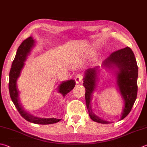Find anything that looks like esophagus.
<instances>
[{"label": "esophagus", "instance_id": "esophagus-1", "mask_svg": "<svg viewBox=\"0 0 147 147\" xmlns=\"http://www.w3.org/2000/svg\"><path fill=\"white\" fill-rule=\"evenodd\" d=\"M82 78H83V76L81 74H77L76 76V78H75V80H76V82L77 84H78L79 82H81L82 81Z\"/></svg>", "mask_w": 147, "mask_h": 147}]
</instances>
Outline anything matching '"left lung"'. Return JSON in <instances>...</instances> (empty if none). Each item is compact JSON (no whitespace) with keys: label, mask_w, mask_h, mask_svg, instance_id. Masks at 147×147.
<instances>
[{"label":"left lung","mask_w":147,"mask_h":147,"mask_svg":"<svg viewBox=\"0 0 147 147\" xmlns=\"http://www.w3.org/2000/svg\"><path fill=\"white\" fill-rule=\"evenodd\" d=\"M104 66L114 65L118 66L119 72L117 81L119 90L123 98L125 106L121 120L125 118L131 111L137 97L138 68L136 60L132 50L129 47L118 50L110 55L103 63ZM96 68H90L86 71L83 85L86 88L85 99L91 119L100 123H109V121L102 120L92 113L91 107V95L95 88L96 81Z\"/></svg>","instance_id":"obj_1"}]
</instances>
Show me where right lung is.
<instances>
[{"label":"right lung","instance_id":"add662e5","mask_svg":"<svg viewBox=\"0 0 147 147\" xmlns=\"http://www.w3.org/2000/svg\"><path fill=\"white\" fill-rule=\"evenodd\" d=\"M34 40L32 39V37L30 36L24 40L23 42L20 44V45L18 48L9 72V90L10 96L18 111L25 120L29 121V122L41 124V125H48V124L55 123L59 121L61 119L54 118H41L35 117L24 110L20 104V99L18 98L19 90L17 88V86H16V81H17L18 77L20 76V71L23 68L24 61L26 59L27 55L30 52V49L34 46ZM76 84V81L73 79L62 82L59 86L58 92L61 93L63 96H65L71 90H73Z\"/></svg>","mask_w":147,"mask_h":147}]
</instances>
